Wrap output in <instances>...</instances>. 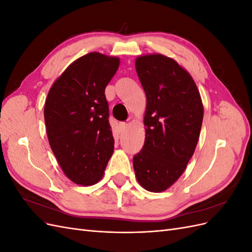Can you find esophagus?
<instances>
[{"label":"esophagus","mask_w":252,"mask_h":252,"mask_svg":"<svg viewBox=\"0 0 252 252\" xmlns=\"http://www.w3.org/2000/svg\"><path fill=\"white\" fill-rule=\"evenodd\" d=\"M126 128H127V124H126V123H124V122H121V123L119 124V129H120V131H121V132H123Z\"/></svg>","instance_id":"esophagus-1"}]
</instances>
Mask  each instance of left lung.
I'll return each mask as SVG.
<instances>
[{
    "instance_id": "left-lung-1",
    "label": "left lung",
    "mask_w": 252,
    "mask_h": 252,
    "mask_svg": "<svg viewBox=\"0 0 252 252\" xmlns=\"http://www.w3.org/2000/svg\"><path fill=\"white\" fill-rule=\"evenodd\" d=\"M139 79L147 97L144 124L146 138L133 157L140 185L164 191L184 172L201 132L203 104L190 74L162 55L139 57Z\"/></svg>"
}]
</instances>
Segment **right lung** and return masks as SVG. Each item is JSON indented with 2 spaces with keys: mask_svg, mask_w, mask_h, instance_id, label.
<instances>
[{
  "mask_svg": "<svg viewBox=\"0 0 252 252\" xmlns=\"http://www.w3.org/2000/svg\"><path fill=\"white\" fill-rule=\"evenodd\" d=\"M118 58L91 52L68 66L50 88L44 107L48 141L67 178L94 185L112 156L105 88L117 72Z\"/></svg>",
  "mask_w": 252,
  "mask_h": 252,
  "instance_id": "right-lung-1",
  "label": "right lung"
}]
</instances>
